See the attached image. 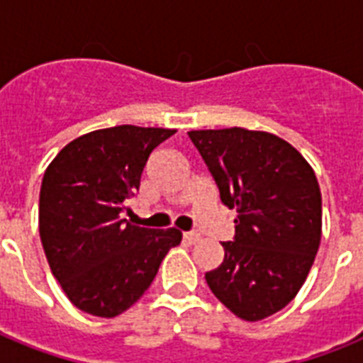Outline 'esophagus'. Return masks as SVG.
Returning <instances> with one entry per match:
<instances>
[{
  "mask_svg": "<svg viewBox=\"0 0 363 363\" xmlns=\"http://www.w3.org/2000/svg\"><path fill=\"white\" fill-rule=\"evenodd\" d=\"M182 238H184V241H186V242H196V241H199V233L186 232L184 235H182Z\"/></svg>",
  "mask_w": 363,
  "mask_h": 363,
  "instance_id": "1",
  "label": "esophagus"
}]
</instances>
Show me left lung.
Wrapping results in <instances>:
<instances>
[{
    "label": "left lung",
    "mask_w": 363,
    "mask_h": 363,
    "mask_svg": "<svg viewBox=\"0 0 363 363\" xmlns=\"http://www.w3.org/2000/svg\"><path fill=\"white\" fill-rule=\"evenodd\" d=\"M220 201L238 209L224 259L205 273L211 292L242 320L286 307L318 252L322 196L301 154L281 137L245 128L188 131Z\"/></svg>",
    "instance_id": "obj_1"
}]
</instances>
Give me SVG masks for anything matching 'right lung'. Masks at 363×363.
<instances>
[{
    "label": "right lung",
    "instance_id": "right-lung-1",
    "mask_svg": "<svg viewBox=\"0 0 363 363\" xmlns=\"http://www.w3.org/2000/svg\"><path fill=\"white\" fill-rule=\"evenodd\" d=\"M175 130L115 125L65 145L45 171L39 233L52 275L77 309L113 318L152 284L175 228L131 226L124 213L147 160Z\"/></svg>",
    "mask_w": 363,
    "mask_h": 363
}]
</instances>
